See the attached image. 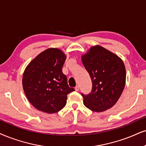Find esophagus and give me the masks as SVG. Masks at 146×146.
<instances>
[{"label": "esophagus", "mask_w": 146, "mask_h": 146, "mask_svg": "<svg viewBox=\"0 0 146 146\" xmlns=\"http://www.w3.org/2000/svg\"><path fill=\"white\" fill-rule=\"evenodd\" d=\"M75 90H76V91H79V86L78 85L76 86V87H75Z\"/></svg>", "instance_id": "esophagus-1"}]
</instances>
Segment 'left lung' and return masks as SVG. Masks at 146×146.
I'll list each match as a JSON object with an SVG mask.
<instances>
[{
	"label": "left lung",
	"mask_w": 146,
	"mask_h": 146,
	"mask_svg": "<svg viewBox=\"0 0 146 146\" xmlns=\"http://www.w3.org/2000/svg\"><path fill=\"white\" fill-rule=\"evenodd\" d=\"M82 62L92 80V90L81 94L84 106L97 112L114 106L123 93L126 70L121 59L100 45L90 48L82 55Z\"/></svg>",
	"instance_id": "8db88e82"
}]
</instances>
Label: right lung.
Here are the masks:
<instances>
[{"label": "right lung", "mask_w": 146, "mask_h": 146, "mask_svg": "<svg viewBox=\"0 0 146 146\" xmlns=\"http://www.w3.org/2000/svg\"><path fill=\"white\" fill-rule=\"evenodd\" d=\"M66 55L59 48H49L38 55L25 69L23 89L35 108L48 114L66 106L67 95L75 91L69 87L62 72Z\"/></svg>", "instance_id": "right-lung-1"}]
</instances>
